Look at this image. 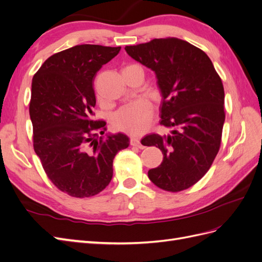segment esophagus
Returning <instances> with one entry per match:
<instances>
[{
	"instance_id": "1",
	"label": "esophagus",
	"mask_w": 262,
	"mask_h": 262,
	"mask_svg": "<svg viewBox=\"0 0 262 262\" xmlns=\"http://www.w3.org/2000/svg\"><path fill=\"white\" fill-rule=\"evenodd\" d=\"M130 144H131L132 146H137V147H139V148H144V146L141 144L140 139H138V138H131Z\"/></svg>"
}]
</instances>
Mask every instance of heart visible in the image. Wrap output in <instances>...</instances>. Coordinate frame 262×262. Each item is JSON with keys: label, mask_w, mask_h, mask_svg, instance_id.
Returning a JSON list of instances; mask_svg holds the SVG:
<instances>
[{"label": "heart", "mask_w": 262, "mask_h": 262, "mask_svg": "<svg viewBox=\"0 0 262 262\" xmlns=\"http://www.w3.org/2000/svg\"><path fill=\"white\" fill-rule=\"evenodd\" d=\"M153 118V108L145 100H138L124 106L116 114L114 125L116 129L138 136L144 132Z\"/></svg>", "instance_id": "heart-1"}]
</instances>
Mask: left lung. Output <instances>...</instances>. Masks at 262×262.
I'll list each match as a JSON object with an SVG mask.
<instances>
[{"label": "left lung", "instance_id": "left-lung-1", "mask_svg": "<svg viewBox=\"0 0 262 262\" xmlns=\"http://www.w3.org/2000/svg\"><path fill=\"white\" fill-rule=\"evenodd\" d=\"M132 59L154 71L162 94V125L171 134H149L145 146L162 150L163 162L149 169L150 181L177 192L199 181L215 158L225 121L224 87L204 51L178 38L126 46Z\"/></svg>", "mask_w": 262, "mask_h": 262}]
</instances>
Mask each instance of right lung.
I'll use <instances>...</instances> for the list:
<instances>
[{"label":"right lung","mask_w":262,"mask_h":262,"mask_svg":"<svg viewBox=\"0 0 262 262\" xmlns=\"http://www.w3.org/2000/svg\"><path fill=\"white\" fill-rule=\"evenodd\" d=\"M120 49L74 46L51 55L33 77L29 115L34 149L52 184L71 196L102 191L113 178L116 154L129 146L123 133L105 138L106 122L95 120L93 113L94 78Z\"/></svg>","instance_id":"obj_1"}]
</instances>
